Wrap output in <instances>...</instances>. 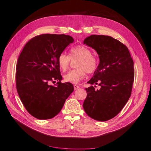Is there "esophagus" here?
<instances>
[{"instance_id": "obj_1", "label": "esophagus", "mask_w": 151, "mask_h": 151, "mask_svg": "<svg viewBox=\"0 0 151 151\" xmlns=\"http://www.w3.org/2000/svg\"><path fill=\"white\" fill-rule=\"evenodd\" d=\"M73 87H74V89H75V90H76V89L80 88L79 86H78V85H76V84H75L74 86H73Z\"/></svg>"}]
</instances>
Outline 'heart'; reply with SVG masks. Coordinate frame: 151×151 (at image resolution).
Returning <instances> with one entry per match:
<instances>
[{"label":"heart","instance_id":"heart-1","mask_svg":"<svg viewBox=\"0 0 151 151\" xmlns=\"http://www.w3.org/2000/svg\"><path fill=\"white\" fill-rule=\"evenodd\" d=\"M71 59L78 58L76 67L77 69L69 71L63 76L66 82L73 84H78L86 75L93 73L98 67L99 61L97 58L92 55L91 50L83 45H76L71 48L70 55H68L64 52L61 53L58 57V65L62 71L67 70Z\"/></svg>","mask_w":151,"mask_h":151}]
</instances>
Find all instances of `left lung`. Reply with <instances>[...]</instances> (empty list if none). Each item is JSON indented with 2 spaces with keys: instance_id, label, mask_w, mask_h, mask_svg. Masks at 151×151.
Here are the masks:
<instances>
[{
  "instance_id": "left-lung-1",
  "label": "left lung",
  "mask_w": 151,
  "mask_h": 151,
  "mask_svg": "<svg viewBox=\"0 0 151 151\" xmlns=\"http://www.w3.org/2000/svg\"><path fill=\"white\" fill-rule=\"evenodd\" d=\"M83 43L94 49L99 57V64L88 83L101 86L99 89L93 86L86 88L83 109L92 119L107 121L120 112L131 96L133 60L126 45L111 36L91 35Z\"/></svg>"
}]
</instances>
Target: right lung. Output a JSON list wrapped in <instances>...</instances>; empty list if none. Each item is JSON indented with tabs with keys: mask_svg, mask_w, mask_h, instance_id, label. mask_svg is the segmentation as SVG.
Segmentation results:
<instances>
[{
	"mask_svg": "<svg viewBox=\"0 0 151 151\" xmlns=\"http://www.w3.org/2000/svg\"><path fill=\"white\" fill-rule=\"evenodd\" d=\"M71 36L44 34L32 38L19 54L16 67V87L25 109L39 120H47L60 112L74 88L70 83H62L57 60ZM55 86L50 83L55 80Z\"/></svg>",
	"mask_w": 151,
	"mask_h": 151,
	"instance_id": "add662e5",
	"label": "right lung"
}]
</instances>
